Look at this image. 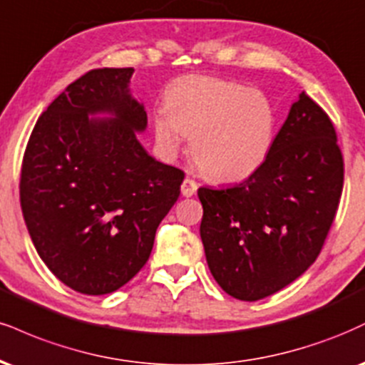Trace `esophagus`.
<instances>
[{"label":"esophagus","mask_w":365,"mask_h":365,"mask_svg":"<svg viewBox=\"0 0 365 365\" xmlns=\"http://www.w3.org/2000/svg\"><path fill=\"white\" fill-rule=\"evenodd\" d=\"M197 192V182L192 178H185L182 183V195L183 197H192Z\"/></svg>","instance_id":"1"}]
</instances>
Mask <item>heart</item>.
<instances>
[{
  "instance_id": "1",
  "label": "heart",
  "mask_w": 365,
  "mask_h": 365,
  "mask_svg": "<svg viewBox=\"0 0 365 365\" xmlns=\"http://www.w3.org/2000/svg\"><path fill=\"white\" fill-rule=\"evenodd\" d=\"M274 105L260 90L210 76L180 78L165 108L153 112L156 140L168 155L190 135V156L205 178L231 183L252 177L274 146Z\"/></svg>"
}]
</instances>
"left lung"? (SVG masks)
Here are the masks:
<instances>
[{"instance_id":"8db88e82","label":"left lung","mask_w":365,"mask_h":365,"mask_svg":"<svg viewBox=\"0 0 365 365\" xmlns=\"http://www.w3.org/2000/svg\"><path fill=\"white\" fill-rule=\"evenodd\" d=\"M344 188V156L330 117L302 91L252 177L200 187V238L210 274L240 301L294 282L322 252Z\"/></svg>"}]
</instances>
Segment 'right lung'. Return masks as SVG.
I'll use <instances>...</instances> for the list:
<instances>
[{"instance_id": "right-lung-1", "label": "right lung", "mask_w": 365, "mask_h": 365, "mask_svg": "<svg viewBox=\"0 0 365 365\" xmlns=\"http://www.w3.org/2000/svg\"><path fill=\"white\" fill-rule=\"evenodd\" d=\"M133 68L91 69L38 117L21 163L20 204L38 257L73 291L102 296L146 265L185 173L149 156ZM110 113V119H90Z\"/></svg>"}]
</instances>
